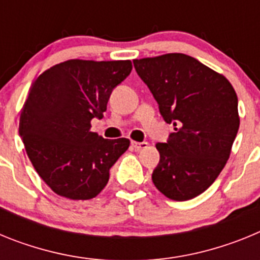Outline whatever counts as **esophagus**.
I'll return each mask as SVG.
<instances>
[{
    "mask_svg": "<svg viewBox=\"0 0 260 260\" xmlns=\"http://www.w3.org/2000/svg\"><path fill=\"white\" fill-rule=\"evenodd\" d=\"M132 146L134 150L141 151V150H144V148H147L148 143H147V142H132Z\"/></svg>",
    "mask_w": 260,
    "mask_h": 260,
    "instance_id": "esophagus-1",
    "label": "esophagus"
}]
</instances>
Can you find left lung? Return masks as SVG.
<instances>
[{
  "label": "left lung",
  "instance_id": "left-lung-1",
  "mask_svg": "<svg viewBox=\"0 0 260 260\" xmlns=\"http://www.w3.org/2000/svg\"><path fill=\"white\" fill-rule=\"evenodd\" d=\"M134 68L174 133L157 143L152 181L173 201L210 187L228 161L240 127L238 99L229 80L194 57L169 53L134 59Z\"/></svg>",
  "mask_w": 260,
  "mask_h": 260
}]
</instances>
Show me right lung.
<instances>
[{"mask_svg":"<svg viewBox=\"0 0 260 260\" xmlns=\"http://www.w3.org/2000/svg\"><path fill=\"white\" fill-rule=\"evenodd\" d=\"M132 61L69 59L44 71L29 88L19 135L39 176L56 194L95 198L130 146L89 132L103 118L110 93L132 73Z\"/></svg>","mask_w":260,"mask_h":260,"instance_id":"add662e5","label":"right lung"}]
</instances>
